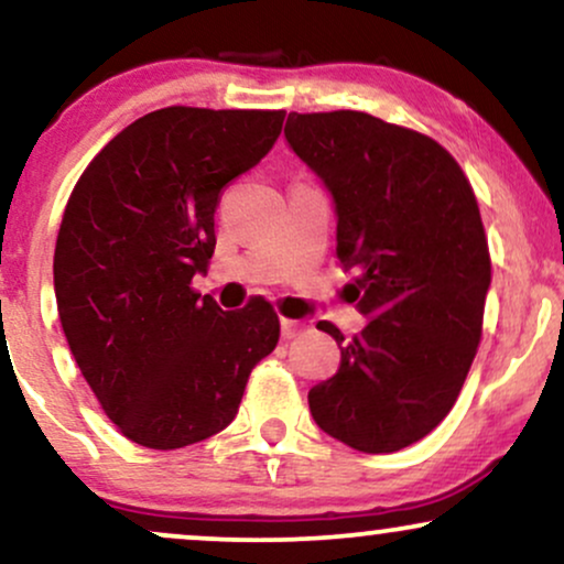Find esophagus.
I'll list each match as a JSON object with an SVG mask.
<instances>
[{"instance_id": "1", "label": "esophagus", "mask_w": 564, "mask_h": 564, "mask_svg": "<svg viewBox=\"0 0 564 564\" xmlns=\"http://www.w3.org/2000/svg\"><path fill=\"white\" fill-rule=\"evenodd\" d=\"M304 330V323L302 321H291V317H281V336L286 338H296Z\"/></svg>"}]
</instances>
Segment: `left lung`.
Instances as JSON below:
<instances>
[{
  "instance_id": "8db88e82",
  "label": "left lung",
  "mask_w": 564,
  "mask_h": 564,
  "mask_svg": "<svg viewBox=\"0 0 564 564\" xmlns=\"http://www.w3.org/2000/svg\"><path fill=\"white\" fill-rule=\"evenodd\" d=\"M286 141L336 205V254L359 268L370 321L310 389L315 423L351 449L389 454L449 415L480 344L491 257L470 181L444 147L368 112H291Z\"/></svg>"
}]
</instances>
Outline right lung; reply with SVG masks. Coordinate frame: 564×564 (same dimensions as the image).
I'll return each mask as SVG.
<instances>
[{
  "mask_svg": "<svg viewBox=\"0 0 564 564\" xmlns=\"http://www.w3.org/2000/svg\"><path fill=\"white\" fill-rule=\"evenodd\" d=\"M283 110L165 107L88 162L54 247L67 347L118 431L181 449L239 412L249 372L275 349L264 300L223 312L192 289L215 252V207L281 133Z\"/></svg>",
  "mask_w": 564,
  "mask_h": 564,
  "instance_id": "1",
  "label": "right lung"
}]
</instances>
